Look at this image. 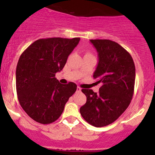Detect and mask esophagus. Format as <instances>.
Masks as SVG:
<instances>
[{
    "label": "esophagus",
    "mask_w": 155,
    "mask_h": 155,
    "mask_svg": "<svg viewBox=\"0 0 155 155\" xmlns=\"http://www.w3.org/2000/svg\"><path fill=\"white\" fill-rule=\"evenodd\" d=\"M81 88L80 87L78 86V87H77V88H76V92H81Z\"/></svg>",
    "instance_id": "1"
}]
</instances>
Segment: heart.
Listing matches in <instances>:
<instances>
[{"label":"heart","mask_w":155,"mask_h":155,"mask_svg":"<svg viewBox=\"0 0 155 155\" xmlns=\"http://www.w3.org/2000/svg\"><path fill=\"white\" fill-rule=\"evenodd\" d=\"M87 54H89V53H87Z\"/></svg>","instance_id":"heart-1"}]
</instances>
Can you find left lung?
I'll return each instance as SVG.
<instances>
[{
    "label": "left lung",
    "instance_id": "left-lung-1",
    "mask_svg": "<svg viewBox=\"0 0 155 155\" xmlns=\"http://www.w3.org/2000/svg\"><path fill=\"white\" fill-rule=\"evenodd\" d=\"M90 42L98 53L93 78L102 86L97 93L81 90L87 102L80 113L89 124L100 127L114 122L128 107L134 92L136 68L130 53L115 41L92 39Z\"/></svg>",
    "mask_w": 155,
    "mask_h": 155
}]
</instances>
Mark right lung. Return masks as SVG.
<instances>
[{"label":"right lung","instance_id":"1","mask_svg":"<svg viewBox=\"0 0 155 155\" xmlns=\"http://www.w3.org/2000/svg\"><path fill=\"white\" fill-rule=\"evenodd\" d=\"M80 38H41L22 52L16 69L19 104L38 123L54 122L61 116L69 97L76 92L74 82L60 84L55 74L65 66Z\"/></svg>","mask_w":155,"mask_h":155}]
</instances>
